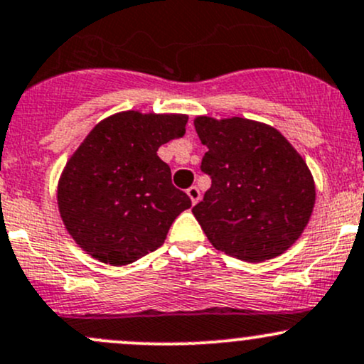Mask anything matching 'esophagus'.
<instances>
[{"label":"esophagus","instance_id":"1","mask_svg":"<svg viewBox=\"0 0 364 364\" xmlns=\"http://www.w3.org/2000/svg\"><path fill=\"white\" fill-rule=\"evenodd\" d=\"M186 193H188L191 203H197L200 200V190H198L197 186H190V188L186 190Z\"/></svg>","mask_w":364,"mask_h":364}]
</instances>
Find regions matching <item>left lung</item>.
Instances as JSON below:
<instances>
[{
	"label": "left lung",
	"instance_id": "8db88e82",
	"mask_svg": "<svg viewBox=\"0 0 364 364\" xmlns=\"http://www.w3.org/2000/svg\"><path fill=\"white\" fill-rule=\"evenodd\" d=\"M202 173L210 188L191 209L218 250L247 262L273 259L292 247L316 198L304 159L267 124L231 117L195 119Z\"/></svg>",
	"mask_w": 364,
	"mask_h": 364
}]
</instances>
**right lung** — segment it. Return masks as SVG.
<instances>
[{
	"instance_id": "add662e5",
	"label": "right lung",
	"mask_w": 364,
	"mask_h": 364,
	"mask_svg": "<svg viewBox=\"0 0 364 364\" xmlns=\"http://www.w3.org/2000/svg\"><path fill=\"white\" fill-rule=\"evenodd\" d=\"M181 114L127 110L103 119L58 181V209L75 243L105 264L124 266L162 245L191 200L171 181L159 146L185 134Z\"/></svg>"
}]
</instances>
